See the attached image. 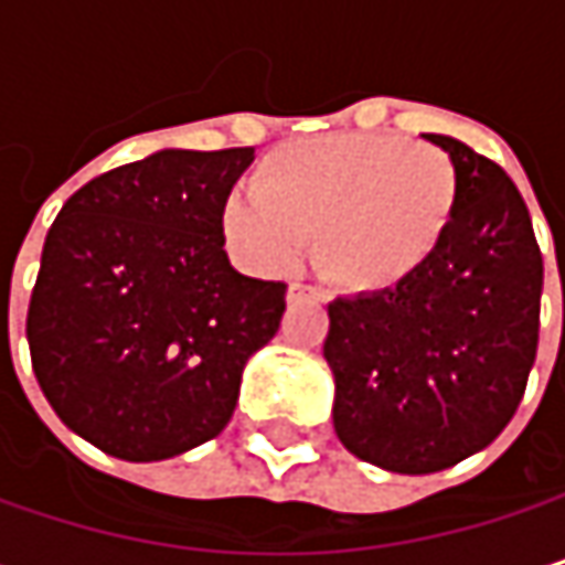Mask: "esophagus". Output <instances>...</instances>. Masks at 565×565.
I'll list each match as a JSON object with an SVG mask.
<instances>
[{
    "instance_id": "esophagus-1",
    "label": "esophagus",
    "mask_w": 565,
    "mask_h": 565,
    "mask_svg": "<svg viewBox=\"0 0 565 565\" xmlns=\"http://www.w3.org/2000/svg\"><path fill=\"white\" fill-rule=\"evenodd\" d=\"M300 300H323V294L317 287H307V284H290L287 287V303H300Z\"/></svg>"
}]
</instances>
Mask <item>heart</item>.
Listing matches in <instances>:
<instances>
[{"mask_svg": "<svg viewBox=\"0 0 565 565\" xmlns=\"http://www.w3.org/2000/svg\"><path fill=\"white\" fill-rule=\"evenodd\" d=\"M455 160L393 134H337L275 150L252 192L222 199V235L255 275L287 271L310 235V262L347 294L412 281L458 215Z\"/></svg>", "mask_w": 565, "mask_h": 565, "instance_id": "obj_1", "label": "heart"}]
</instances>
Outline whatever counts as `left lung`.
Instances as JSON below:
<instances>
[{
  "label": "left lung",
  "instance_id": "left-lung-1",
  "mask_svg": "<svg viewBox=\"0 0 565 565\" xmlns=\"http://www.w3.org/2000/svg\"><path fill=\"white\" fill-rule=\"evenodd\" d=\"M461 179L438 255L386 294L337 297L323 360L350 455L395 475L445 471L513 418L536 360L543 255L523 195L494 160L425 134Z\"/></svg>",
  "mask_w": 565,
  "mask_h": 565
}]
</instances>
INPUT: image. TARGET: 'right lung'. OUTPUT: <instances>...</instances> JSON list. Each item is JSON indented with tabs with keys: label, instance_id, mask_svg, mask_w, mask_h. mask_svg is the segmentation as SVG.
Here are the masks:
<instances>
[{
	"label": "right lung",
	"instance_id": "1",
	"mask_svg": "<svg viewBox=\"0 0 565 565\" xmlns=\"http://www.w3.org/2000/svg\"><path fill=\"white\" fill-rule=\"evenodd\" d=\"M252 163L255 147L157 150L61 205L25 333L49 405L94 448L163 461L228 425L287 290L222 248V199Z\"/></svg>",
	"mask_w": 565,
	"mask_h": 565
}]
</instances>
